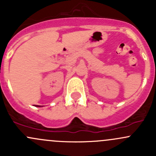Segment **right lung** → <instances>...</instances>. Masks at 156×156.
I'll list each match as a JSON object with an SVG mask.
<instances>
[{"mask_svg":"<svg viewBox=\"0 0 156 156\" xmlns=\"http://www.w3.org/2000/svg\"><path fill=\"white\" fill-rule=\"evenodd\" d=\"M35 106H36V105H35Z\"/></svg>","mask_w":156,"mask_h":156,"instance_id":"obj_1","label":"right lung"}]
</instances>
